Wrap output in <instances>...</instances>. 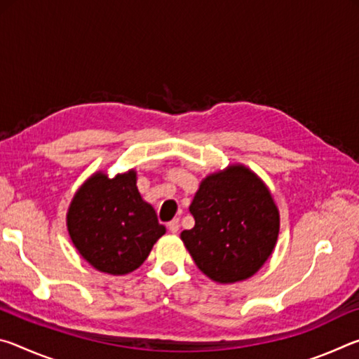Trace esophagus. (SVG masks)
<instances>
[{
  "label": "esophagus",
  "mask_w": 359,
  "mask_h": 359,
  "mask_svg": "<svg viewBox=\"0 0 359 359\" xmlns=\"http://www.w3.org/2000/svg\"><path fill=\"white\" fill-rule=\"evenodd\" d=\"M168 228H169V231H171V233H177L179 228H180L179 218H174V220L169 222V223H168Z\"/></svg>",
  "instance_id": "1"
}]
</instances>
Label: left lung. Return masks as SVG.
I'll list each match as a JSON object with an SVG mask.
<instances>
[{
    "label": "left lung",
    "mask_w": 359,
    "mask_h": 359,
    "mask_svg": "<svg viewBox=\"0 0 359 359\" xmlns=\"http://www.w3.org/2000/svg\"><path fill=\"white\" fill-rule=\"evenodd\" d=\"M191 229L180 239L203 274L218 283L245 280L277 244L280 215L269 188L244 165L203 179L193 198Z\"/></svg>",
    "instance_id": "8db88e82"
}]
</instances>
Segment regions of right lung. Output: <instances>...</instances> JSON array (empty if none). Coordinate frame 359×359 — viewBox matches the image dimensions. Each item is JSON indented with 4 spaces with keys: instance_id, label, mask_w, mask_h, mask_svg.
I'll list each match as a JSON object with an SVG mask.
<instances>
[{
    "instance_id": "1",
    "label": "right lung",
    "mask_w": 359,
    "mask_h": 359,
    "mask_svg": "<svg viewBox=\"0 0 359 359\" xmlns=\"http://www.w3.org/2000/svg\"><path fill=\"white\" fill-rule=\"evenodd\" d=\"M136 171L109 177L95 172L69 204L66 224L72 244L95 269L125 276L137 269L166 233L136 187Z\"/></svg>"
}]
</instances>
